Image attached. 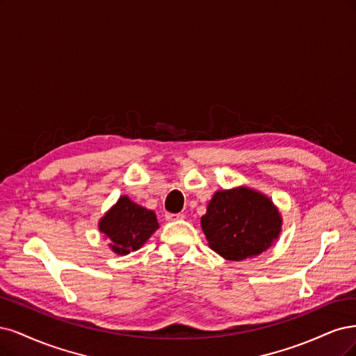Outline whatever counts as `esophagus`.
I'll return each instance as SVG.
<instances>
[{
    "label": "esophagus",
    "instance_id": "1",
    "mask_svg": "<svg viewBox=\"0 0 356 356\" xmlns=\"http://www.w3.org/2000/svg\"><path fill=\"white\" fill-rule=\"evenodd\" d=\"M165 219H167L168 222L183 220V219H185V214H183V213H177V214H173V213H167V214H165Z\"/></svg>",
    "mask_w": 356,
    "mask_h": 356
}]
</instances>
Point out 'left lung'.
<instances>
[{
	"instance_id": "left-lung-1",
	"label": "left lung",
	"mask_w": 356,
	"mask_h": 356,
	"mask_svg": "<svg viewBox=\"0 0 356 356\" xmlns=\"http://www.w3.org/2000/svg\"><path fill=\"white\" fill-rule=\"evenodd\" d=\"M281 226V213L275 204L247 186L217 191L201 217L210 248L232 261L266 251L280 236Z\"/></svg>"
}]
</instances>
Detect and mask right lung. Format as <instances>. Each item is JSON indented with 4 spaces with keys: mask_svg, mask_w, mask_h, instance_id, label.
I'll return each mask as SVG.
<instances>
[{
    "mask_svg": "<svg viewBox=\"0 0 356 356\" xmlns=\"http://www.w3.org/2000/svg\"><path fill=\"white\" fill-rule=\"evenodd\" d=\"M158 227L155 213L125 195L99 222V231L111 241V250L121 256L139 250Z\"/></svg>",
    "mask_w": 356,
    "mask_h": 356,
    "instance_id": "add662e5",
    "label": "right lung"
}]
</instances>
